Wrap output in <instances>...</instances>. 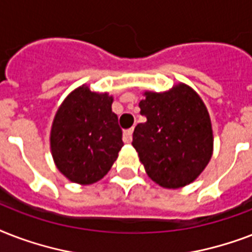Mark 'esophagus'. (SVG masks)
Masks as SVG:
<instances>
[{"mask_svg":"<svg viewBox=\"0 0 252 252\" xmlns=\"http://www.w3.org/2000/svg\"><path fill=\"white\" fill-rule=\"evenodd\" d=\"M132 133H133V128L124 130V133H123V141L126 142V144H129L132 141Z\"/></svg>","mask_w":252,"mask_h":252,"instance_id":"esophagus-1","label":"esophagus"}]
</instances>
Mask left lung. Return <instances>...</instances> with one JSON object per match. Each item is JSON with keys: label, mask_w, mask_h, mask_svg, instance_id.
Masks as SVG:
<instances>
[{"label": "left lung", "mask_w": 252, "mask_h": 252, "mask_svg": "<svg viewBox=\"0 0 252 252\" xmlns=\"http://www.w3.org/2000/svg\"><path fill=\"white\" fill-rule=\"evenodd\" d=\"M138 106L146 122L134 128L132 145L146 174L165 188L193 182L213 150L211 119L203 100L180 84L167 93H145Z\"/></svg>", "instance_id": "obj_1"}]
</instances>
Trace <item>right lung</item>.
I'll use <instances>...</instances> for the list:
<instances>
[{"mask_svg":"<svg viewBox=\"0 0 252 252\" xmlns=\"http://www.w3.org/2000/svg\"><path fill=\"white\" fill-rule=\"evenodd\" d=\"M112 96L78 87L59 108L51 132L57 168L68 179L91 184L106 175L122 149L123 132Z\"/></svg>","mask_w":252,"mask_h":252,"instance_id":"add662e5","label":"right lung"}]
</instances>
